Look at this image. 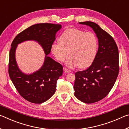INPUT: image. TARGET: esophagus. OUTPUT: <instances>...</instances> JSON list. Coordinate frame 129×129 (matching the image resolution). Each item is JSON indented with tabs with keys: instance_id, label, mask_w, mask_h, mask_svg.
Returning a JSON list of instances; mask_svg holds the SVG:
<instances>
[{
	"instance_id": "1",
	"label": "esophagus",
	"mask_w": 129,
	"mask_h": 129,
	"mask_svg": "<svg viewBox=\"0 0 129 129\" xmlns=\"http://www.w3.org/2000/svg\"><path fill=\"white\" fill-rule=\"evenodd\" d=\"M64 72L66 73H68L71 72V70L68 69V68H64Z\"/></svg>"
}]
</instances>
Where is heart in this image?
I'll use <instances>...</instances> for the list:
<instances>
[{"label":"heart","instance_id":"b5f03b06","mask_svg":"<svg viewBox=\"0 0 129 129\" xmlns=\"http://www.w3.org/2000/svg\"><path fill=\"white\" fill-rule=\"evenodd\" d=\"M99 43L91 32L69 28L65 30L59 38V43L52 44L51 51L56 59L64 61L69 55L67 65L69 68L79 66L85 68L90 66L97 55Z\"/></svg>","mask_w":129,"mask_h":129}]
</instances>
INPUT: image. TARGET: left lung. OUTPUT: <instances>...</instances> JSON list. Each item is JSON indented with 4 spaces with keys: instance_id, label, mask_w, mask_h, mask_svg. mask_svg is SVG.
<instances>
[{
    "instance_id": "left-lung-1",
    "label": "left lung",
    "mask_w": 129,
    "mask_h": 129,
    "mask_svg": "<svg viewBox=\"0 0 129 129\" xmlns=\"http://www.w3.org/2000/svg\"><path fill=\"white\" fill-rule=\"evenodd\" d=\"M93 29L99 39V49L88 69L75 73V95L80 101L92 104L103 99L114 86L119 73V53L112 36L91 21L80 22Z\"/></svg>"
}]
</instances>
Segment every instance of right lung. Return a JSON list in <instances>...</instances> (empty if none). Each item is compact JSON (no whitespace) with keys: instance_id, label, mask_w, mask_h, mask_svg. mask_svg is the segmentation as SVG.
<instances>
[{"instance_id":"1","label":"right lung","mask_w":129,"mask_h":129,"mask_svg":"<svg viewBox=\"0 0 129 129\" xmlns=\"http://www.w3.org/2000/svg\"><path fill=\"white\" fill-rule=\"evenodd\" d=\"M61 28V24H36L19 33L11 45L8 63L10 77L21 97L32 103L41 104L49 100L55 93L57 81L62 75V65L48 56L55 40L56 32ZM27 40L38 41L46 53L43 66L39 71L30 75L21 73L15 59L17 44Z\"/></svg>"}]
</instances>
